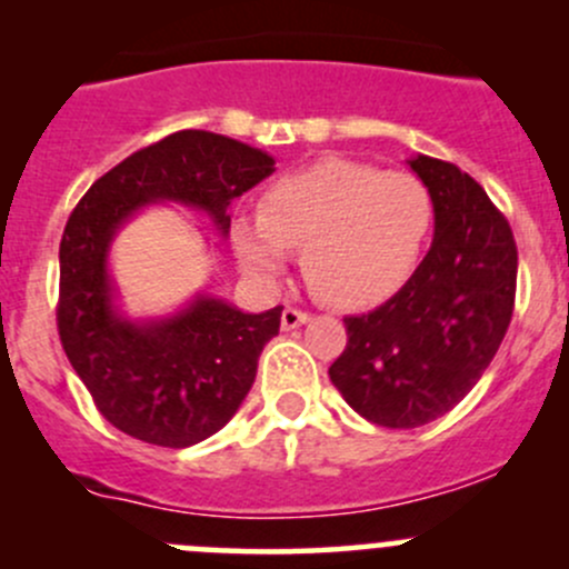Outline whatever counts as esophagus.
<instances>
[{
	"label": "esophagus",
	"mask_w": 569,
	"mask_h": 569,
	"mask_svg": "<svg viewBox=\"0 0 569 569\" xmlns=\"http://www.w3.org/2000/svg\"><path fill=\"white\" fill-rule=\"evenodd\" d=\"M308 319H311V313L289 306V308H283V317H280V325H283V330H295V327L306 325Z\"/></svg>",
	"instance_id": "obj_1"
}]
</instances>
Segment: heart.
Listing matches in <instances>:
<instances>
[{
	"label": "heart",
	"mask_w": 569,
	"mask_h": 569,
	"mask_svg": "<svg viewBox=\"0 0 569 569\" xmlns=\"http://www.w3.org/2000/svg\"><path fill=\"white\" fill-rule=\"evenodd\" d=\"M432 222V194L416 176L327 157L267 187L261 211L233 217L231 242L261 280L302 248V272L321 300L363 308L407 283Z\"/></svg>",
	"instance_id": "heart-1"
}]
</instances>
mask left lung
Wrapping results in <instances>:
<instances>
[{"mask_svg":"<svg viewBox=\"0 0 569 569\" xmlns=\"http://www.w3.org/2000/svg\"><path fill=\"white\" fill-rule=\"evenodd\" d=\"M435 206V239L405 286L347 317L332 386L371 423L416 429L446 416L479 382L512 321L518 248L485 189L457 164L412 157Z\"/></svg>","mask_w":569,"mask_h":569,"instance_id":"8db88e82","label":"left lung"}]
</instances>
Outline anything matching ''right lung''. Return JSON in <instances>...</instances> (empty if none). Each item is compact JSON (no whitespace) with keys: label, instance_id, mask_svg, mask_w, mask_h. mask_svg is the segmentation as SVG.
<instances>
[{"label":"right lung","instance_id":"obj_1","mask_svg":"<svg viewBox=\"0 0 569 569\" xmlns=\"http://www.w3.org/2000/svg\"><path fill=\"white\" fill-rule=\"evenodd\" d=\"M274 173L267 151L214 131L183 129L104 173L68 217L60 242L57 330L73 371L120 432L187 449L220 432L256 382L258 355L283 306L244 313L198 295L162 319H129L109 274L112 239L142 206L209 214L228 237V206Z\"/></svg>","mask_w":569,"mask_h":569}]
</instances>
